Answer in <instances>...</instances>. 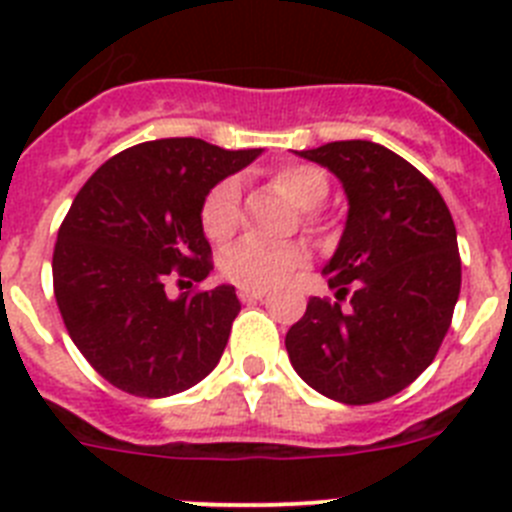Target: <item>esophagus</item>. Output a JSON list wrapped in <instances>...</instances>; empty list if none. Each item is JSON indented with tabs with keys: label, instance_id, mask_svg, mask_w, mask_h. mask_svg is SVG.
<instances>
[{
	"label": "esophagus",
	"instance_id": "obj_1",
	"mask_svg": "<svg viewBox=\"0 0 512 512\" xmlns=\"http://www.w3.org/2000/svg\"><path fill=\"white\" fill-rule=\"evenodd\" d=\"M266 292H269V289H264V287H241L238 289V300L241 302H256V300H264L266 297Z\"/></svg>",
	"mask_w": 512,
	"mask_h": 512
}]
</instances>
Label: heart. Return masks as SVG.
<instances>
[{"mask_svg":"<svg viewBox=\"0 0 512 512\" xmlns=\"http://www.w3.org/2000/svg\"><path fill=\"white\" fill-rule=\"evenodd\" d=\"M271 187L282 192L295 207H300V217L305 230H320L318 207L323 205L330 192L328 176L312 164H282L271 171ZM200 225L207 241L225 243L238 228V187L233 179L217 182L205 194L200 207ZM307 261L300 246H264L256 241H238L223 253L220 271L238 287H271L292 277Z\"/></svg>","mask_w":512,"mask_h":512,"instance_id":"heart-1","label":"heart"}]
</instances>
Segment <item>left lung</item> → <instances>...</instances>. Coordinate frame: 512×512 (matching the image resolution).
Instances as JSON below:
<instances>
[{"label": "left lung", "instance_id": "obj_1", "mask_svg": "<svg viewBox=\"0 0 512 512\" xmlns=\"http://www.w3.org/2000/svg\"><path fill=\"white\" fill-rule=\"evenodd\" d=\"M300 156L341 179L348 220L323 269L336 300L310 297L284 346L312 390L372 405L413 384L449 330L461 289L454 217L428 176L372 140Z\"/></svg>", "mask_w": 512, "mask_h": 512}]
</instances>
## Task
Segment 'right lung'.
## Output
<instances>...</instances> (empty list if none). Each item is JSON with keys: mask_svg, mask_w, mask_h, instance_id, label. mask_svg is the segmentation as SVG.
I'll list each match as a JSON object with an SVG mask.
<instances>
[{"mask_svg": "<svg viewBox=\"0 0 512 512\" xmlns=\"http://www.w3.org/2000/svg\"><path fill=\"white\" fill-rule=\"evenodd\" d=\"M259 153L148 140L104 161L71 202L53 248V295L71 341L117 390L176 395L223 356L241 312L235 289L169 300L164 284L174 271L189 282L210 274L202 200Z\"/></svg>", "mask_w": 512, "mask_h": 512, "instance_id": "add662e5", "label": "right lung"}]
</instances>
